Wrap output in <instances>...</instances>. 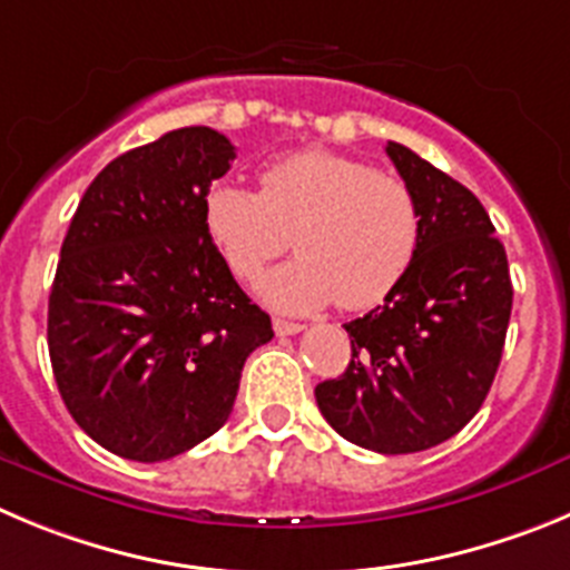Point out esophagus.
I'll return each mask as SVG.
<instances>
[{
  "instance_id": "34e87169",
  "label": "esophagus",
  "mask_w": 570,
  "mask_h": 570,
  "mask_svg": "<svg viewBox=\"0 0 570 570\" xmlns=\"http://www.w3.org/2000/svg\"><path fill=\"white\" fill-rule=\"evenodd\" d=\"M273 326H275V334H278V337H292V334L303 332V326H301V323L284 321V317H275V321H273Z\"/></svg>"
}]
</instances>
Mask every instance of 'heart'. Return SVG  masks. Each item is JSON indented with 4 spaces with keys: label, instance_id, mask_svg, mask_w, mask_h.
Listing matches in <instances>:
<instances>
[{
    "label": "heart",
    "instance_id": "b5f03b06",
    "mask_svg": "<svg viewBox=\"0 0 570 570\" xmlns=\"http://www.w3.org/2000/svg\"><path fill=\"white\" fill-rule=\"evenodd\" d=\"M205 227L230 273L255 281L292 244L301 255L269 273L261 292L273 306L306 312L337 301L374 306L405 278L422 236L411 185L396 174L326 148L269 163L261 190L216 183Z\"/></svg>",
    "mask_w": 570,
    "mask_h": 570
}]
</instances>
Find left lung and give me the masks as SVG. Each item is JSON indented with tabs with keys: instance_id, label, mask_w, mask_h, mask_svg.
Wrapping results in <instances>:
<instances>
[{
	"instance_id": "8db88e82",
	"label": "left lung",
	"mask_w": 570,
	"mask_h": 570,
	"mask_svg": "<svg viewBox=\"0 0 570 570\" xmlns=\"http://www.w3.org/2000/svg\"><path fill=\"white\" fill-rule=\"evenodd\" d=\"M385 151L416 196L422 236L385 303L345 323L351 363L315 399L345 441L405 455L453 439L481 411L507 343L512 278L478 196L402 142Z\"/></svg>"
}]
</instances>
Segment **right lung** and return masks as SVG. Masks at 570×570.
Returning <instances> with one entry per match:
<instances>
[{"instance_id": "obj_1", "label": "right lung", "mask_w": 570, "mask_h": 570, "mask_svg": "<svg viewBox=\"0 0 570 570\" xmlns=\"http://www.w3.org/2000/svg\"><path fill=\"white\" fill-rule=\"evenodd\" d=\"M236 148L188 126L111 159L61 244L47 309L58 393L120 459H174L227 422L247 357L273 323L205 227Z\"/></svg>"}]
</instances>
